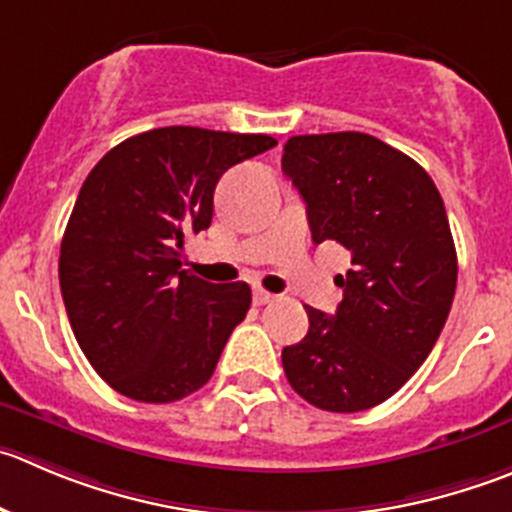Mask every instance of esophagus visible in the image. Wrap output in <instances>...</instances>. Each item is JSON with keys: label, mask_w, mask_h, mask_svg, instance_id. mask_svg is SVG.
<instances>
[{"label": "esophagus", "mask_w": 512, "mask_h": 512, "mask_svg": "<svg viewBox=\"0 0 512 512\" xmlns=\"http://www.w3.org/2000/svg\"><path fill=\"white\" fill-rule=\"evenodd\" d=\"M276 296L274 294H269V291H264V289H253V304L256 306H264V304H271V301H274Z\"/></svg>", "instance_id": "1"}]
</instances>
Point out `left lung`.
<instances>
[{
  "mask_svg": "<svg viewBox=\"0 0 512 512\" xmlns=\"http://www.w3.org/2000/svg\"><path fill=\"white\" fill-rule=\"evenodd\" d=\"M281 168L306 203L314 243L352 251L332 316L284 347L289 384L326 412L382 405L420 369L450 314L457 253L445 203L410 155L367 133L294 135Z\"/></svg>",
  "mask_w": 512,
  "mask_h": 512,
  "instance_id": "8db88e82",
  "label": "left lung"
}]
</instances>
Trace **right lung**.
I'll return each instance as SVG.
<instances>
[{
  "label": "right lung",
  "instance_id": "obj_1",
  "mask_svg": "<svg viewBox=\"0 0 512 512\" xmlns=\"http://www.w3.org/2000/svg\"><path fill=\"white\" fill-rule=\"evenodd\" d=\"M274 145L170 125L123 140L90 170L62 236L60 289L77 344L115 392L165 405L211 379L251 289L180 269L183 241L211 226L221 175Z\"/></svg>",
  "mask_w": 512,
  "mask_h": 512
}]
</instances>
